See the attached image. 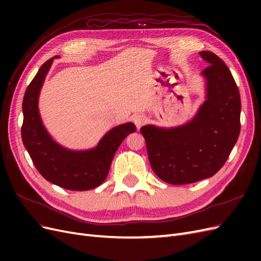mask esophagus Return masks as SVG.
I'll use <instances>...</instances> for the list:
<instances>
[{"label": "esophagus", "instance_id": "1", "mask_svg": "<svg viewBox=\"0 0 261 261\" xmlns=\"http://www.w3.org/2000/svg\"><path fill=\"white\" fill-rule=\"evenodd\" d=\"M133 121L135 123V125L139 128L140 126H143L146 122V116L141 115V114H135L133 116Z\"/></svg>", "mask_w": 261, "mask_h": 261}]
</instances>
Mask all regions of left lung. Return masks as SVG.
Masks as SVG:
<instances>
[{
  "instance_id": "obj_1",
  "label": "left lung",
  "mask_w": 261,
  "mask_h": 261,
  "mask_svg": "<svg viewBox=\"0 0 261 261\" xmlns=\"http://www.w3.org/2000/svg\"><path fill=\"white\" fill-rule=\"evenodd\" d=\"M209 63L202 70L207 81L206 101L191 122L175 128H140L149 162L165 183L183 185L211 177L223 167L241 132V97L225 63L201 51Z\"/></svg>"
}]
</instances>
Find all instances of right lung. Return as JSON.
I'll list each match as a JSON object with an SVG mask.
<instances>
[{
  "label": "right lung",
  "mask_w": 261,
  "mask_h": 261,
  "mask_svg": "<svg viewBox=\"0 0 261 261\" xmlns=\"http://www.w3.org/2000/svg\"><path fill=\"white\" fill-rule=\"evenodd\" d=\"M54 58L42 64L27 87L22 100L21 139L36 169L46 180L69 191H88L103 183L115 151L128 134L136 132V126L118 125L101 138L96 148L84 151L68 150L54 141L38 109L39 93Z\"/></svg>",
  "instance_id": "right-lung-1"
}]
</instances>
